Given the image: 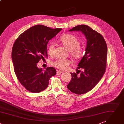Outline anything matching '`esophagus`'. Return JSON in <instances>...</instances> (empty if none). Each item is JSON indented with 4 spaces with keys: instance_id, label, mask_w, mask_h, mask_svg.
Instances as JSON below:
<instances>
[{
    "instance_id": "esophagus-1",
    "label": "esophagus",
    "mask_w": 124,
    "mask_h": 124,
    "mask_svg": "<svg viewBox=\"0 0 124 124\" xmlns=\"http://www.w3.org/2000/svg\"><path fill=\"white\" fill-rule=\"evenodd\" d=\"M62 72H63V71H62V70H58V71H57V74H61V73H62Z\"/></svg>"
}]
</instances>
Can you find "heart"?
<instances>
[{
  "label": "heart",
  "mask_w": 124,
  "mask_h": 124,
  "mask_svg": "<svg viewBox=\"0 0 124 124\" xmlns=\"http://www.w3.org/2000/svg\"><path fill=\"white\" fill-rule=\"evenodd\" d=\"M59 42L69 51L70 56L75 60L81 59L84 55V51L79 44L78 39L70 34H65L59 39ZM48 54L52 56L54 55V45L52 43H49L47 47ZM71 63V61L68 59H58L52 63L53 66L61 70H65Z\"/></svg>",
  "instance_id": "b5f03b06"
}]
</instances>
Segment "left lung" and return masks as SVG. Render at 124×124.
<instances>
[{
    "instance_id": "left-lung-1",
    "label": "left lung",
    "mask_w": 124,
    "mask_h": 124,
    "mask_svg": "<svg viewBox=\"0 0 124 124\" xmlns=\"http://www.w3.org/2000/svg\"><path fill=\"white\" fill-rule=\"evenodd\" d=\"M69 31H81L87 40L85 56L77 69L83 68L84 71L80 75L71 73L72 79L67 85L72 92L83 94L92 90L104 75L107 66V45L101 34L86 25H79Z\"/></svg>"
}]
</instances>
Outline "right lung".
Returning a JSON list of instances; mask_svg holds the SVG:
<instances>
[{
    "instance_id": "obj_1",
    "label": "right lung",
    "mask_w": 124,
    "mask_h": 124,
    "mask_svg": "<svg viewBox=\"0 0 124 124\" xmlns=\"http://www.w3.org/2000/svg\"><path fill=\"white\" fill-rule=\"evenodd\" d=\"M62 28L52 29L36 25L22 33L16 40L12 51V59L16 76L27 90L39 93L48 86L50 78L56 70L52 67L43 71L37 67L41 59L47 58V46Z\"/></svg>"
}]
</instances>
